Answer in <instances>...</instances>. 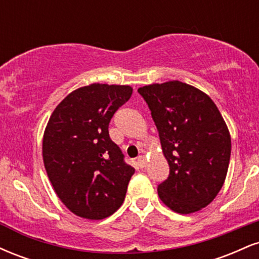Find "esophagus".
Instances as JSON below:
<instances>
[{
  "mask_svg": "<svg viewBox=\"0 0 259 259\" xmlns=\"http://www.w3.org/2000/svg\"><path fill=\"white\" fill-rule=\"evenodd\" d=\"M136 163H138V165L140 168H145V167H146V164H147L145 156H139L138 160H136Z\"/></svg>",
  "mask_w": 259,
  "mask_h": 259,
  "instance_id": "esophagus-1",
  "label": "esophagus"
}]
</instances>
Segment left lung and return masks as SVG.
<instances>
[{"label": "left lung", "instance_id": "8db88e82", "mask_svg": "<svg viewBox=\"0 0 259 259\" xmlns=\"http://www.w3.org/2000/svg\"><path fill=\"white\" fill-rule=\"evenodd\" d=\"M159 134L169 177L158 185L160 201L190 214L208 206L227 178L231 138L215 103L185 82L171 80L142 86Z\"/></svg>", "mask_w": 259, "mask_h": 259}]
</instances>
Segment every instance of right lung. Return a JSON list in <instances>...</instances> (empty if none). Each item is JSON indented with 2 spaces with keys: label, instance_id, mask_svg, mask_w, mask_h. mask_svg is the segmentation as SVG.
I'll use <instances>...</instances> for the list:
<instances>
[{
  "label": "right lung",
  "instance_id": "add662e5",
  "mask_svg": "<svg viewBox=\"0 0 259 259\" xmlns=\"http://www.w3.org/2000/svg\"><path fill=\"white\" fill-rule=\"evenodd\" d=\"M129 85L95 82L76 89L50 117L42 139L45 169L59 200L81 218L112 215L135 169L109 138L113 114L132 97Z\"/></svg>",
  "mask_w": 259,
  "mask_h": 259
}]
</instances>
